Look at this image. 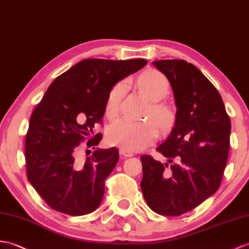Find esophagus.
<instances>
[{
	"mask_svg": "<svg viewBox=\"0 0 249 249\" xmlns=\"http://www.w3.org/2000/svg\"><path fill=\"white\" fill-rule=\"evenodd\" d=\"M120 155L122 156V157L128 158V157H132V156H134V153L130 152V151H127V149L121 148V149H120Z\"/></svg>",
	"mask_w": 249,
	"mask_h": 249,
	"instance_id": "1",
	"label": "esophagus"
}]
</instances>
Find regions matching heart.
<instances>
[{"instance_id":"obj_1","label":"heart","mask_w":249,"mask_h":249,"mask_svg":"<svg viewBox=\"0 0 249 249\" xmlns=\"http://www.w3.org/2000/svg\"><path fill=\"white\" fill-rule=\"evenodd\" d=\"M138 85L143 93L153 102L146 112L147 117L155 118L162 128L170 127L175 120V112L166 103L159 102L169 93V79L163 73L151 69L139 76ZM126 88V80H120L109 91L106 104V114L109 118H114L120 112ZM157 124L153 119L145 121L119 119L108 128L107 140L111 145L127 151H142L152 145L159 137V127Z\"/></svg>"}]
</instances>
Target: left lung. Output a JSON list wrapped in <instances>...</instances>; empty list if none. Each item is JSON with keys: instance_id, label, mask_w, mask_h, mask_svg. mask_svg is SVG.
<instances>
[{"instance_id": "left-lung-1", "label": "left lung", "mask_w": 249, "mask_h": 249, "mask_svg": "<svg viewBox=\"0 0 249 249\" xmlns=\"http://www.w3.org/2000/svg\"><path fill=\"white\" fill-rule=\"evenodd\" d=\"M153 65L169 79L177 106L174 128L156 149L172 165L167 171V163L141 156L140 186L154 212L178 216L217 191L227 163L231 124L218 91L194 65L181 59Z\"/></svg>"}]
</instances>
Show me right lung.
Masks as SVG:
<instances>
[{
  "label": "right lung",
  "instance_id": "obj_1",
  "mask_svg": "<svg viewBox=\"0 0 249 249\" xmlns=\"http://www.w3.org/2000/svg\"><path fill=\"white\" fill-rule=\"evenodd\" d=\"M145 59H85L59 75L32 113L25 139L28 181L52 209L85 215L100 206L107 177L119 161L115 147L97 149L85 162L76 159L79 145L95 148L109 91Z\"/></svg>",
  "mask_w": 249,
  "mask_h": 249
}]
</instances>
